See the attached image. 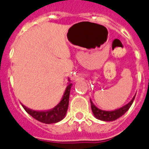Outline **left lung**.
Wrapping results in <instances>:
<instances>
[{"label":"left lung","instance_id":"1","mask_svg":"<svg viewBox=\"0 0 149 149\" xmlns=\"http://www.w3.org/2000/svg\"><path fill=\"white\" fill-rule=\"evenodd\" d=\"M135 97H136V95L132 98V100L129 103L127 104L126 105L123 106L122 108H120L118 109L113 110V111H104V110L100 109H98L95 106L93 103L92 102V100H90L92 111H93V113L95 116V117L98 120H104V121H112V120H115L116 119H118L119 117H120L129 109V108L131 107L132 104L134 100Z\"/></svg>","mask_w":149,"mask_h":149}]
</instances>
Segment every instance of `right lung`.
<instances>
[{
  "label": "right lung",
  "mask_w": 149,
  "mask_h": 149,
  "mask_svg": "<svg viewBox=\"0 0 149 149\" xmlns=\"http://www.w3.org/2000/svg\"><path fill=\"white\" fill-rule=\"evenodd\" d=\"M72 84L70 82L68 83L62 100L52 109L48 110V111H34V110L28 109L23 104L22 106L29 115L32 116L34 119H36L40 122H42L45 124H53V123L61 121V120L65 118L67 110H68L69 94H70Z\"/></svg>",
  "instance_id": "1"
}]
</instances>
